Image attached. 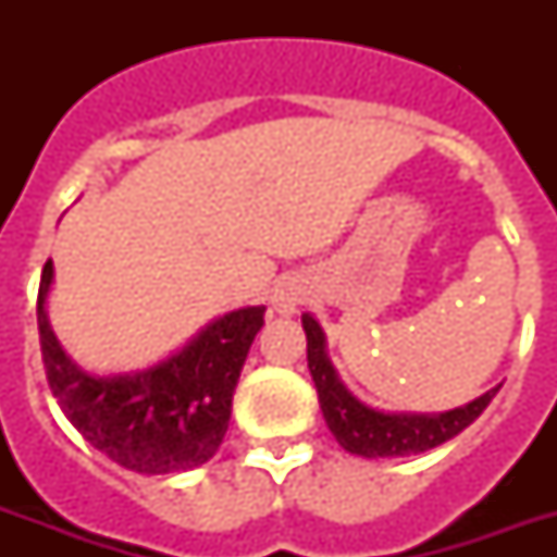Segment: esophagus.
Returning a JSON list of instances; mask_svg holds the SVG:
<instances>
[{"label":"esophagus","instance_id":"1","mask_svg":"<svg viewBox=\"0 0 557 557\" xmlns=\"http://www.w3.org/2000/svg\"><path fill=\"white\" fill-rule=\"evenodd\" d=\"M306 300V288L300 280H283L274 286V295H271V309L283 318L297 312V306Z\"/></svg>","mask_w":557,"mask_h":557}]
</instances>
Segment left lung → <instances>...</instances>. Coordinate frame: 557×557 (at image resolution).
I'll return each mask as SVG.
<instances>
[{"label":"left lung","mask_w":557,"mask_h":557,"mask_svg":"<svg viewBox=\"0 0 557 557\" xmlns=\"http://www.w3.org/2000/svg\"><path fill=\"white\" fill-rule=\"evenodd\" d=\"M304 332L306 358H309V372L318 387L323 419L341 448L358 454V457H410V454L436 448L466 431L503 387L497 384V387L485 389L483 396H476L474 401L454 407V410H442V413H389V410L364 405L361 398L349 393L326 356V335H323L321 323L309 312L304 314Z\"/></svg>","instance_id":"1"}]
</instances>
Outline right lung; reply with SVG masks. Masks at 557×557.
<instances>
[{
	"instance_id": "add662e5",
	"label": "right lung",
	"mask_w": 557,
	"mask_h": 557,
	"mask_svg": "<svg viewBox=\"0 0 557 557\" xmlns=\"http://www.w3.org/2000/svg\"><path fill=\"white\" fill-rule=\"evenodd\" d=\"M54 262L39 280L37 326L48 387L91 448L138 474H178L205 466L225 440L236 381L265 306H245L201 326L159 364L98 375L83 370L48 323Z\"/></svg>"
}]
</instances>
